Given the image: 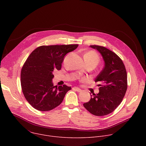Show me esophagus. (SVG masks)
I'll use <instances>...</instances> for the list:
<instances>
[{
	"label": "esophagus",
	"mask_w": 146,
	"mask_h": 146,
	"mask_svg": "<svg viewBox=\"0 0 146 146\" xmlns=\"http://www.w3.org/2000/svg\"><path fill=\"white\" fill-rule=\"evenodd\" d=\"M73 90H74L75 91H77V92H78L81 91V90L80 88H77V87H73Z\"/></svg>",
	"instance_id": "esophagus-1"
}]
</instances>
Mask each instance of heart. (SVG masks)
<instances>
[{
	"label": "heart",
	"instance_id": "1",
	"mask_svg": "<svg viewBox=\"0 0 146 146\" xmlns=\"http://www.w3.org/2000/svg\"><path fill=\"white\" fill-rule=\"evenodd\" d=\"M86 64H94L97 65L99 61V57L98 54L94 51H90L84 56Z\"/></svg>",
	"mask_w": 146,
	"mask_h": 146
}]
</instances>
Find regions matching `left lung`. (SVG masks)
Here are the masks:
<instances>
[{
    "instance_id": "1",
    "label": "left lung",
    "mask_w": 146,
    "mask_h": 146,
    "mask_svg": "<svg viewBox=\"0 0 146 146\" xmlns=\"http://www.w3.org/2000/svg\"><path fill=\"white\" fill-rule=\"evenodd\" d=\"M105 62V66L96 77L95 81H102L98 84L99 92L91 95L89 102L83 104L91 114L103 116L112 113L121 103L127 90V74L121 59L114 52L105 47L92 45Z\"/></svg>"
}]
</instances>
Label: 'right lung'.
Instances as JSON below:
<instances>
[{"label": "right lung", "instance_id": "1", "mask_svg": "<svg viewBox=\"0 0 146 146\" xmlns=\"http://www.w3.org/2000/svg\"><path fill=\"white\" fill-rule=\"evenodd\" d=\"M78 46H42L29 55L21 69V84L25 99L35 109L43 111L52 110L60 105L71 90L66 85L54 86L53 72L60 70L65 56Z\"/></svg>", "mask_w": 146, "mask_h": 146}]
</instances>
